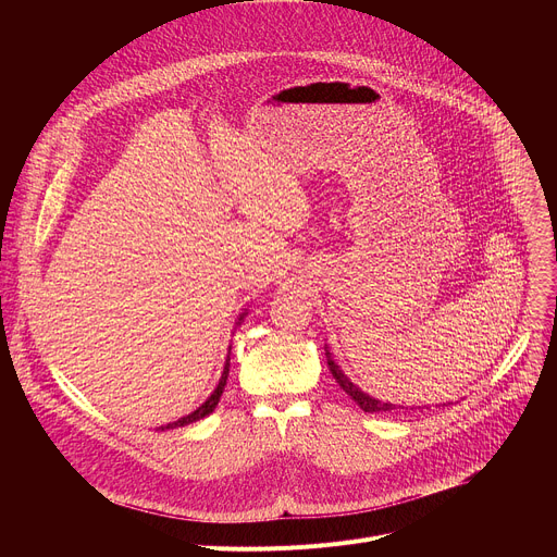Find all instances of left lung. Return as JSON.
<instances>
[{
  "label": "left lung",
  "mask_w": 557,
  "mask_h": 557,
  "mask_svg": "<svg viewBox=\"0 0 557 557\" xmlns=\"http://www.w3.org/2000/svg\"><path fill=\"white\" fill-rule=\"evenodd\" d=\"M327 355V366H330V372L334 374V379H336V382H338V386L349 395V397H352L361 408H363V411L366 413H391V411H395V404H388V401H379V399H372L370 395H366L363 391H359L352 382H349V379L338 370V366L332 361V357H330V352H325ZM399 408H404V406H399ZM406 411H408V408H406ZM411 411H413V408H411Z\"/></svg>",
  "instance_id": "left-lung-1"
}]
</instances>
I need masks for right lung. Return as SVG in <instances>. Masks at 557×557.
Masks as SVG:
<instances>
[{
  "mask_svg": "<svg viewBox=\"0 0 557 557\" xmlns=\"http://www.w3.org/2000/svg\"><path fill=\"white\" fill-rule=\"evenodd\" d=\"M227 372H230V357H227V361H225V368H223V374H221V382H219L216 391H214V393L208 397V401H205L202 406H198L191 416H187V418H181L178 422H173V424H166V426H162V431H164V429H175V426H185V424H191V422H196V420L208 418V416L214 411L216 404H219V399H221V395H223V388H225V382H227Z\"/></svg>",
  "mask_w": 557,
  "mask_h": 557,
  "instance_id": "obj_1",
  "label": "right lung"
}]
</instances>
